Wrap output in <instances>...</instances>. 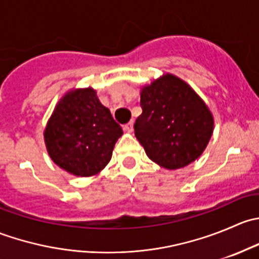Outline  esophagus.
Returning a JSON list of instances; mask_svg holds the SVG:
<instances>
[{
	"label": "esophagus",
	"instance_id": "34e87169",
	"mask_svg": "<svg viewBox=\"0 0 259 259\" xmlns=\"http://www.w3.org/2000/svg\"><path fill=\"white\" fill-rule=\"evenodd\" d=\"M133 129H134V121H133V120H132V121L127 122V124L124 125V130L126 133H132Z\"/></svg>",
	"mask_w": 259,
	"mask_h": 259
}]
</instances>
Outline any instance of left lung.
I'll use <instances>...</instances> for the list:
<instances>
[{
	"mask_svg": "<svg viewBox=\"0 0 259 259\" xmlns=\"http://www.w3.org/2000/svg\"><path fill=\"white\" fill-rule=\"evenodd\" d=\"M135 137L149 159L173 170L199 158L213 134V115L185 81L165 74L140 91Z\"/></svg>",
	"mask_w": 259,
	"mask_h": 259,
	"instance_id": "left-lung-1",
	"label": "left lung"
}]
</instances>
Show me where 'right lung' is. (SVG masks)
<instances>
[{"instance_id":"1","label":"right lung","mask_w":259,"mask_h":259,"mask_svg":"<svg viewBox=\"0 0 259 259\" xmlns=\"http://www.w3.org/2000/svg\"><path fill=\"white\" fill-rule=\"evenodd\" d=\"M121 135V126L91 88L65 94L44 132L52 161L76 177L100 173L110 161L115 143Z\"/></svg>"}]
</instances>
